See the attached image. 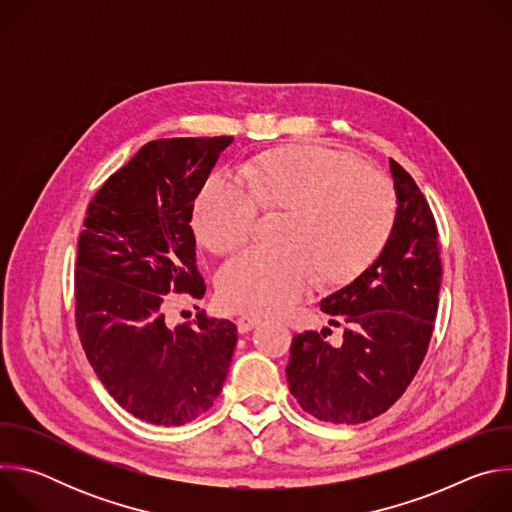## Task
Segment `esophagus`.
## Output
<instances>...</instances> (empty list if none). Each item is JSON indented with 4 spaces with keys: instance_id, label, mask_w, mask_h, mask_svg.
I'll return each instance as SVG.
<instances>
[{
    "instance_id": "34e87169",
    "label": "esophagus",
    "mask_w": 512,
    "mask_h": 512,
    "mask_svg": "<svg viewBox=\"0 0 512 512\" xmlns=\"http://www.w3.org/2000/svg\"><path fill=\"white\" fill-rule=\"evenodd\" d=\"M259 324H261V320L255 318V316H241V318H237V330H239V334H247V332H251L253 328H257Z\"/></svg>"
}]
</instances>
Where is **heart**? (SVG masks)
Segmentation results:
<instances>
[{"label": "heart", "instance_id": "obj_1", "mask_svg": "<svg viewBox=\"0 0 512 512\" xmlns=\"http://www.w3.org/2000/svg\"><path fill=\"white\" fill-rule=\"evenodd\" d=\"M259 210L287 212L283 251L247 249L216 275L223 304L245 314H279L312 285L342 283L369 267L387 245L397 200L391 184L344 152L320 145L259 158L245 184L210 176L196 196L192 229L212 253L249 241Z\"/></svg>", "mask_w": 512, "mask_h": 512}]
</instances>
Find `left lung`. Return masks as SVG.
<instances>
[{"mask_svg": "<svg viewBox=\"0 0 512 512\" xmlns=\"http://www.w3.org/2000/svg\"><path fill=\"white\" fill-rule=\"evenodd\" d=\"M397 216L377 261L320 302L338 344L308 330L294 336L287 383L300 407L320 421L362 423L385 413L425 358L442 283L440 239L415 180L391 160Z\"/></svg>", "mask_w": 512, "mask_h": 512, "instance_id": "left-lung-1", "label": "left lung"}]
</instances>
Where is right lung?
<instances>
[{"label": "right lung", "mask_w": 512, "mask_h": 512, "mask_svg": "<svg viewBox=\"0 0 512 512\" xmlns=\"http://www.w3.org/2000/svg\"><path fill=\"white\" fill-rule=\"evenodd\" d=\"M233 137H172L143 148L99 188L79 237L75 318L109 395L137 419L184 425L221 395L237 344L229 320L170 328V291L200 300L194 200Z\"/></svg>", "instance_id": "add662e5"}]
</instances>
